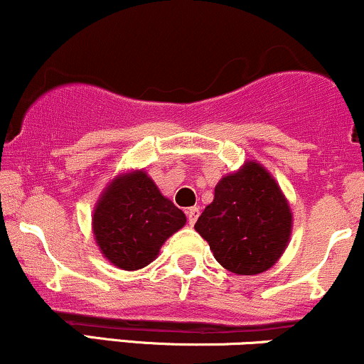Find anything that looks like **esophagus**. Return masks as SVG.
<instances>
[{
    "instance_id": "1",
    "label": "esophagus",
    "mask_w": 364,
    "mask_h": 364,
    "mask_svg": "<svg viewBox=\"0 0 364 364\" xmlns=\"http://www.w3.org/2000/svg\"><path fill=\"white\" fill-rule=\"evenodd\" d=\"M186 215H188V224L193 225L196 223V219H198V215H200V208L198 207H190L186 210Z\"/></svg>"
}]
</instances>
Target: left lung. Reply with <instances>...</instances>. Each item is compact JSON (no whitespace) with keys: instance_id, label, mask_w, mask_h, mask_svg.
Listing matches in <instances>:
<instances>
[{"instance_id":"8db88e82","label":"left lung","mask_w":364,"mask_h":364,"mask_svg":"<svg viewBox=\"0 0 364 364\" xmlns=\"http://www.w3.org/2000/svg\"><path fill=\"white\" fill-rule=\"evenodd\" d=\"M292 215L281 188L257 162L215 186L195 229L229 272L255 275L279 260L291 235Z\"/></svg>"}]
</instances>
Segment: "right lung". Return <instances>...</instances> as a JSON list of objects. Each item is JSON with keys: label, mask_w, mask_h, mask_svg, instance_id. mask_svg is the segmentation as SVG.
Masks as SVG:
<instances>
[{"label": "right lung", "mask_w": 364, "mask_h": 364, "mask_svg": "<svg viewBox=\"0 0 364 364\" xmlns=\"http://www.w3.org/2000/svg\"><path fill=\"white\" fill-rule=\"evenodd\" d=\"M186 217L144 171L116 178L94 212V235L104 257L123 270H139Z\"/></svg>", "instance_id": "1"}]
</instances>
